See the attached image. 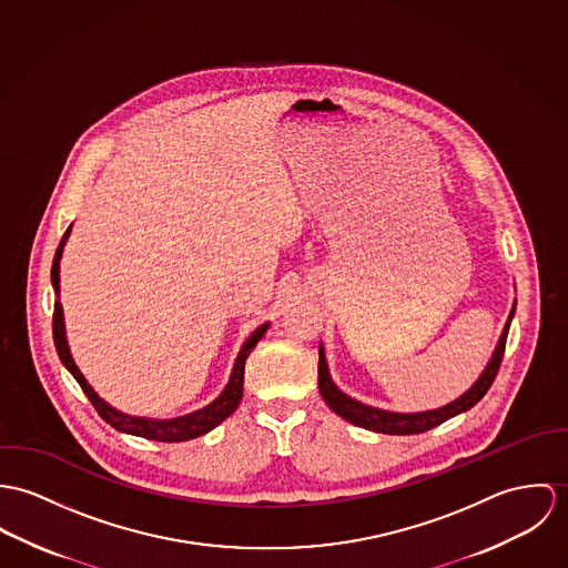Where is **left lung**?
<instances>
[{"mask_svg":"<svg viewBox=\"0 0 568 568\" xmlns=\"http://www.w3.org/2000/svg\"><path fill=\"white\" fill-rule=\"evenodd\" d=\"M516 312V303L511 305V312L507 315V322H505L504 333L495 346V353L493 357L488 359L486 368L481 371V375L477 377V381L462 394L457 396L455 400L436 407V409H425V412H389V409H381V407H373V405H366L348 394H344L331 378L328 373V364H326V353H324V344L320 342L317 346V387H320V394L324 398V403L337 414L342 416L344 420H348L351 425H357V427H364L368 432H375V434H387V436H412V434H425L434 427H438L442 423H446L448 418L457 416V414H464L468 412L470 407H475L484 394L488 392V387L493 385V381L497 377V371L501 366V359H504L505 339H507V331H509V324H511V317Z\"/></svg>","mask_w":568,"mask_h":568,"instance_id":"obj_1","label":"left lung"}]
</instances>
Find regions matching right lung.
<instances>
[{"label":"right lung","instance_id":"right-lung-1","mask_svg":"<svg viewBox=\"0 0 568 568\" xmlns=\"http://www.w3.org/2000/svg\"><path fill=\"white\" fill-rule=\"evenodd\" d=\"M71 226L67 229L63 235V242L57 251L54 263H52V287L57 292V303H54V344H57V353L63 362L64 368L71 373V377L75 378L82 387V392L87 394V398L93 403V407L98 409V414L118 432L130 434V436H139L145 440L156 442H185L200 438L204 434H209L211 429H215L220 423H224L237 407L244 394V368H246V359L253 353L256 342L265 335V331L270 328V322L256 326L253 333L248 335V339L242 344L237 359L233 364L231 378L226 383V387L220 392V396L215 400H211L206 407L190 412L185 416H176V418H143V416H130L120 409H115L113 405H109L104 398H100V394L89 385V381L80 373V368L75 366L71 351H69V342H67V331H64L63 305H61V258H63L64 244L69 240Z\"/></svg>","mask_w":568,"mask_h":568}]
</instances>
